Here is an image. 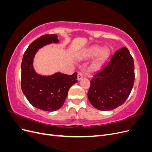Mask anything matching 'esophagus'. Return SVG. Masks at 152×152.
<instances>
[{
	"mask_svg": "<svg viewBox=\"0 0 152 152\" xmlns=\"http://www.w3.org/2000/svg\"><path fill=\"white\" fill-rule=\"evenodd\" d=\"M82 78H83V74L81 72H79L78 73V75H77V79L78 80H80Z\"/></svg>",
	"mask_w": 152,
	"mask_h": 152,
	"instance_id": "obj_1",
	"label": "esophagus"
}]
</instances>
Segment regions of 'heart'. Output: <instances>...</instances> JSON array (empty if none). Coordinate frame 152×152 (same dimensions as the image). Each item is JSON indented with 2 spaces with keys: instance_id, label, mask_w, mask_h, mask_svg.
<instances>
[{
  "instance_id": "obj_1",
  "label": "heart",
  "mask_w": 152,
  "mask_h": 152,
  "mask_svg": "<svg viewBox=\"0 0 152 152\" xmlns=\"http://www.w3.org/2000/svg\"><path fill=\"white\" fill-rule=\"evenodd\" d=\"M110 51L107 48L101 49L98 46H93L86 49L82 54V58L84 59H90L95 58L92 63L91 69L93 71H98L101 69L109 57Z\"/></svg>"
}]
</instances>
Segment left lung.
I'll return each instance as SVG.
<instances>
[{"label": "left lung", "instance_id": "left-lung-1", "mask_svg": "<svg viewBox=\"0 0 152 152\" xmlns=\"http://www.w3.org/2000/svg\"><path fill=\"white\" fill-rule=\"evenodd\" d=\"M134 82V61L124 47L117 50L107 65L91 80L87 97L95 108L110 111L126 102Z\"/></svg>", "mask_w": 152, "mask_h": 152}]
</instances>
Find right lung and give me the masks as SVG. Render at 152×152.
<instances>
[{
  "instance_id": "1",
  "label": "right lung",
  "mask_w": 152,
  "mask_h": 152,
  "mask_svg": "<svg viewBox=\"0 0 152 152\" xmlns=\"http://www.w3.org/2000/svg\"><path fill=\"white\" fill-rule=\"evenodd\" d=\"M57 35H44L27 48L21 63V89L27 100L36 108L54 112L60 108L71 86L78 82L77 73L69 75L57 72L52 75H41L34 66L39 50L47 45L58 44Z\"/></svg>"
}]
</instances>
